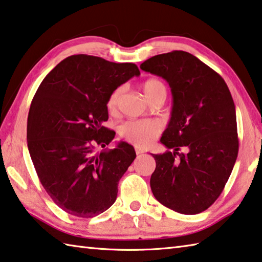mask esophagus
Segmentation results:
<instances>
[{"instance_id": "34e87169", "label": "esophagus", "mask_w": 262, "mask_h": 262, "mask_svg": "<svg viewBox=\"0 0 262 262\" xmlns=\"http://www.w3.org/2000/svg\"><path fill=\"white\" fill-rule=\"evenodd\" d=\"M136 154L137 155H141V154H143V151H142L141 149H139V147H136Z\"/></svg>"}]
</instances>
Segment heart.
Listing matches in <instances>:
<instances>
[{
	"mask_svg": "<svg viewBox=\"0 0 262 262\" xmlns=\"http://www.w3.org/2000/svg\"><path fill=\"white\" fill-rule=\"evenodd\" d=\"M165 89L164 84L157 79H149L143 83V90L145 96L149 99L157 90ZM125 88L120 85L117 87L110 94L107 98V108L110 111H116L119 101L123 94ZM161 130L160 122L156 120H140V119H133L123 122L119 128V134L123 140L130 142L132 144L140 147H145L149 145L155 137Z\"/></svg>",
	"mask_w": 262,
	"mask_h": 262,
	"instance_id": "obj_1",
	"label": "heart"
}]
</instances>
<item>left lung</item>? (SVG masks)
<instances>
[{"instance_id":"8db88e82","label":"left lung","mask_w":262,"mask_h":262,"mask_svg":"<svg viewBox=\"0 0 262 262\" xmlns=\"http://www.w3.org/2000/svg\"><path fill=\"white\" fill-rule=\"evenodd\" d=\"M140 68L165 79L173 96L169 122L160 139L173 151L152 155V193L175 212L201 213L221 194L238 155L229 88L215 71L185 51L154 56ZM181 147L185 152H178Z\"/></svg>"}]
</instances>
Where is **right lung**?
I'll return each mask as SVG.
<instances>
[{"label":"right lung","instance_id":"1","mask_svg":"<svg viewBox=\"0 0 262 262\" xmlns=\"http://www.w3.org/2000/svg\"><path fill=\"white\" fill-rule=\"evenodd\" d=\"M140 70L133 63L70 56L51 70L33 97L27 146L37 177L57 206L71 215L94 217L113 205L118 183L134 161V147L104 127L107 98Z\"/></svg>","mask_w":262,"mask_h":262}]
</instances>
